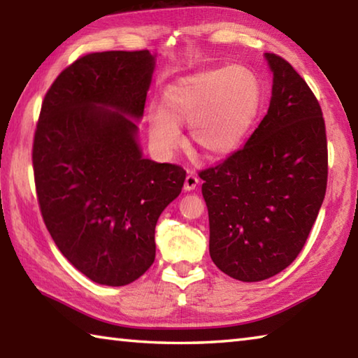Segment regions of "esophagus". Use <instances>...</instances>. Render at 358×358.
<instances>
[{
    "label": "esophagus",
    "instance_id": "1",
    "mask_svg": "<svg viewBox=\"0 0 358 358\" xmlns=\"http://www.w3.org/2000/svg\"><path fill=\"white\" fill-rule=\"evenodd\" d=\"M199 177L196 173H192V172H189L186 175V180H185V191H194L197 187V185H199Z\"/></svg>",
    "mask_w": 358,
    "mask_h": 358
}]
</instances>
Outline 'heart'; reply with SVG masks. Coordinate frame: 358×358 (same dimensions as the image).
<instances>
[{
	"instance_id": "1",
	"label": "heart",
	"mask_w": 358,
	"mask_h": 358,
	"mask_svg": "<svg viewBox=\"0 0 358 358\" xmlns=\"http://www.w3.org/2000/svg\"><path fill=\"white\" fill-rule=\"evenodd\" d=\"M260 104L262 85L248 66L199 72L164 90L161 110L150 113V137L156 147L173 151L181 143L178 124H189L194 143L205 153L229 155L250 134Z\"/></svg>"
}]
</instances>
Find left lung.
Masks as SVG:
<instances>
[{
    "mask_svg": "<svg viewBox=\"0 0 358 358\" xmlns=\"http://www.w3.org/2000/svg\"><path fill=\"white\" fill-rule=\"evenodd\" d=\"M273 71L268 112L220 164L202 169L210 257L238 281H264L294 262L319 215L329 177L319 101L290 63L265 53Z\"/></svg>",
    "mask_w": 358,
    "mask_h": 358,
    "instance_id": "8db88e82",
    "label": "left lung"
}]
</instances>
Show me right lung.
I'll list each match as a JSON object with an SVG mask.
<instances>
[{
	"label": "right lung",
	"instance_id": "add662e5",
	"mask_svg": "<svg viewBox=\"0 0 358 358\" xmlns=\"http://www.w3.org/2000/svg\"><path fill=\"white\" fill-rule=\"evenodd\" d=\"M155 57L87 53L42 101L33 172L42 220L63 256L90 280L126 286L155 262L157 217L186 171L142 157L136 141ZM106 106L114 108L113 111Z\"/></svg>",
	"mask_w": 358,
	"mask_h": 358
}]
</instances>
